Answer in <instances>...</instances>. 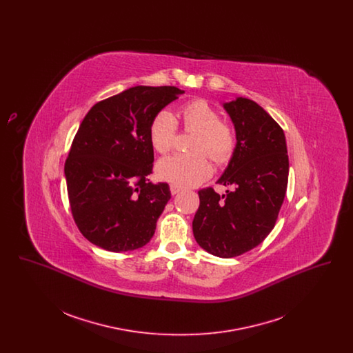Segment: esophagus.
Segmentation results:
<instances>
[{"instance_id": "esophagus-1", "label": "esophagus", "mask_w": 353, "mask_h": 353, "mask_svg": "<svg viewBox=\"0 0 353 353\" xmlns=\"http://www.w3.org/2000/svg\"><path fill=\"white\" fill-rule=\"evenodd\" d=\"M181 192V188L180 186H177V185L170 184V193L174 196V194H177V193H180Z\"/></svg>"}]
</instances>
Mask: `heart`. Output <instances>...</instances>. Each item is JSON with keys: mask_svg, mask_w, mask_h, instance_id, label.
Instances as JSON below:
<instances>
[{"mask_svg": "<svg viewBox=\"0 0 353 353\" xmlns=\"http://www.w3.org/2000/svg\"><path fill=\"white\" fill-rule=\"evenodd\" d=\"M180 117L185 130L197 134L193 151L206 152L216 163L230 159L235 147L234 132L228 124L219 121V112L208 101H189L180 110ZM176 130L174 117L169 111H160L152 119L150 125L152 147L159 153L170 151ZM157 174L161 180L180 188H192L201 184L212 174V165L206 154L201 152L192 154L176 153L159 161Z\"/></svg>", "mask_w": 353, "mask_h": 353, "instance_id": "heart-1", "label": "heart"}]
</instances>
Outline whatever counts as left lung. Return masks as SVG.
I'll return each instance as SVG.
<instances>
[{
	"label": "left lung",
	"instance_id": "obj_1",
	"mask_svg": "<svg viewBox=\"0 0 353 353\" xmlns=\"http://www.w3.org/2000/svg\"><path fill=\"white\" fill-rule=\"evenodd\" d=\"M234 125V151L219 184L233 186L219 196L199 192L193 234L205 252L232 258L258 246L272 230L288 181L283 130L255 101L236 97L222 103Z\"/></svg>",
	"mask_w": 353,
	"mask_h": 353
}]
</instances>
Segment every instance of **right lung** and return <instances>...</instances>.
<instances>
[{"instance_id": "right-lung-1", "label": "right lung", "mask_w": 353, "mask_h": 353, "mask_svg": "<svg viewBox=\"0 0 353 353\" xmlns=\"http://www.w3.org/2000/svg\"><path fill=\"white\" fill-rule=\"evenodd\" d=\"M177 87H131L97 103L84 117L65 164L68 200L81 233L114 252L145 246L156 230L170 190L153 184L150 125Z\"/></svg>"}]
</instances>
